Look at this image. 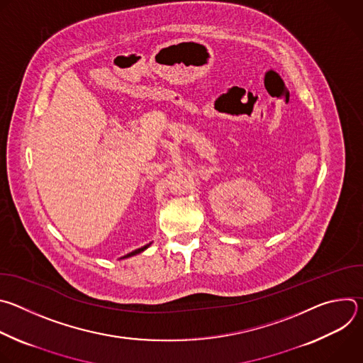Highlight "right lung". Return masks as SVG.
<instances>
[{"mask_svg": "<svg viewBox=\"0 0 363 363\" xmlns=\"http://www.w3.org/2000/svg\"><path fill=\"white\" fill-rule=\"evenodd\" d=\"M150 245V242L149 244H146V245H143V247H140V248H138V250H135V251H132V252H129V254H126V255H123L122 258H128V257H132V255H136V254H139V252H142V251H145L147 247Z\"/></svg>", "mask_w": 363, "mask_h": 363, "instance_id": "1", "label": "right lung"}]
</instances>
